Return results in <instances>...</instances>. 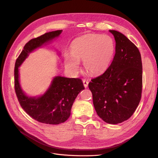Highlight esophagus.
I'll return each mask as SVG.
<instances>
[{
	"instance_id": "obj_1",
	"label": "esophagus",
	"mask_w": 158,
	"mask_h": 158,
	"mask_svg": "<svg viewBox=\"0 0 158 158\" xmlns=\"http://www.w3.org/2000/svg\"><path fill=\"white\" fill-rule=\"evenodd\" d=\"M83 84H84V85L85 88H87L88 85V80H86L85 79H84L83 80Z\"/></svg>"
}]
</instances>
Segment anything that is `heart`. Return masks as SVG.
<instances>
[{"label": "heart", "mask_w": 158, "mask_h": 158, "mask_svg": "<svg viewBox=\"0 0 158 158\" xmlns=\"http://www.w3.org/2000/svg\"><path fill=\"white\" fill-rule=\"evenodd\" d=\"M115 51V43L109 35L88 34L73 41L71 54L65 53L64 64L71 73L79 70L80 62L83 60L84 69L91 74H101L111 63Z\"/></svg>", "instance_id": "obj_1"}]
</instances>
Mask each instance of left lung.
<instances>
[{"mask_svg": "<svg viewBox=\"0 0 158 158\" xmlns=\"http://www.w3.org/2000/svg\"><path fill=\"white\" fill-rule=\"evenodd\" d=\"M115 54L105 73L92 79L88 86L98 115L109 124L127 121L140 103L142 89V64L137 47L115 30Z\"/></svg>", "mask_w": 158, "mask_h": 158, "instance_id": "8db88e82", "label": "left lung"}]
</instances>
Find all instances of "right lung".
<instances>
[{
  "label": "right lung",
  "mask_w": 158,
  "mask_h": 158,
  "mask_svg": "<svg viewBox=\"0 0 158 158\" xmlns=\"http://www.w3.org/2000/svg\"><path fill=\"white\" fill-rule=\"evenodd\" d=\"M61 32L62 30H56L45 33L30 40L23 47L14 67V89L21 107L37 121L49 125H59L69 118L76 98L84 89L82 80L56 76L45 94L38 98L27 97L19 83L18 67L30 52L58 37Z\"/></svg>",
  "instance_id": "add662e5"
}]
</instances>
